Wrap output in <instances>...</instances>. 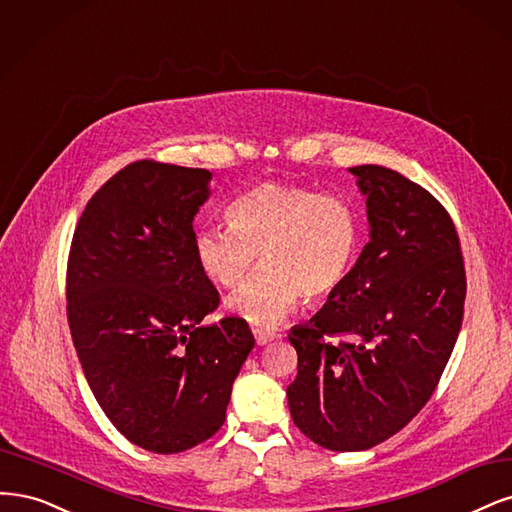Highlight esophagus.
<instances>
[{"label":"esophagus","instance_id":"1","mask_svg":"<svg viewBox=\"0 0 512 512\" xmlns=\"http://www.w3.org/2000/svg\"><path fill=\"white\" fill-rule=\"evenodd\" d=\"M253 334H255V340H257L259 346H266V344H270L278 338V334L272 332V329H261V327L253 329Z\"/></svg>","mask_w":512,"mask_h":512}]
</instances>
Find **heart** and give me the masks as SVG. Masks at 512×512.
Masks as SVG:
<instances>
[{
	"label": "heart",
	"mask_w": 512,
	"mask_h": 512,
	"mask_svg": "<svg viewBox=\"0 0 512 512\" xmlns=\"http://www.w3.org/2000/svg\"><path fill=\"white\" fill-rule=\"evenodd\" d=\"M227 223L197 229L193 255L210 283L236 289L261 253L266 268L227 302L236 317L259 327L283 323L304 298L332 300L361 246V221L349 200L280 180L240 193L227 206Z\"/></svg>",
	"instance_id": "obj_1"
}]
</instances>
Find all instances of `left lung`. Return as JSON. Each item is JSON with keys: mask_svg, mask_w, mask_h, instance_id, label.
<instances>
[{"mask_svg": "<svg viewBox=\"0 0 512 512\" xmlns=\"http://www.w3.org/2000/svg\"><path fill=\"white\" fill-rule=\"evenodd\" d=\"M366 195L370 242L346 285L291 329L293 423L329 451H366L432 398L464 319L466 268L451 214L383 166L349 170Z\"/></svg>", "mask_w": 512, "mask_h": 512, "instance_id": "8db88e82", "label": "left lung"}]
</instances>
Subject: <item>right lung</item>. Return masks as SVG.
Here are the masks:
<instances>
[{
    "label": "right lung",
    "instance_id": "1",
    "mask_svg": "<svg viewBox=\"0 0 512 512\" xmlns=\"http://www.w3.org/2000/svg\"><path fill=\"white\" fill-rule=\"evenodd\" d=\"M210 178L129 163L82 210L68 257V323L87 383L129 442L161 455L219 432L255 346L240 317L202 325L221 302L193 255Z\"/></svg>",
    "mask_w": 512,
    "mask_h": 512
}]
</instances>
